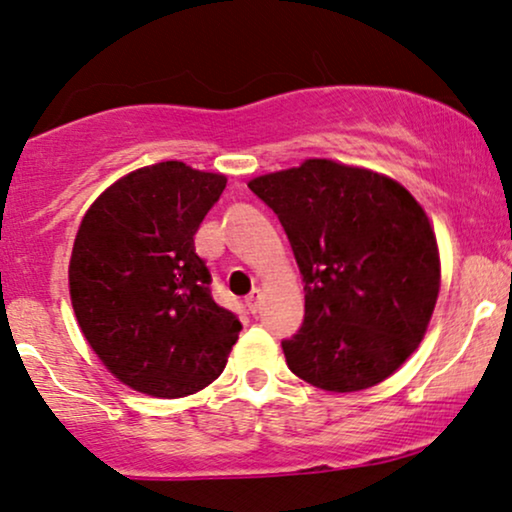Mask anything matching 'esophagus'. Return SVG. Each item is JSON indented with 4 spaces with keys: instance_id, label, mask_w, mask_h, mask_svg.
<instances>
[{
    "instance_id": "1",
    "label": "esophagus",
    "mask_w": 512,
    "mask_h": 512,
    "mask_svg": "<svg viewBox=\"0 0 512 512\" xmlns=\"http://www.w3.org/2000/svg\"><path fill=\"white\" fill-rule=\"evenodd\" d=\"M260 300H262V293L257 288L245 297V307H248L250 314H257V309H260Z\"/></svg>"
}]
</instances>
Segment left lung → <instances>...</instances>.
<instances>
[{
  "instance_id": "obj_1",
  "label": "left lung",
  "mask_w": 512,
  "mask_h": 512,
  "mask_svg": "<svg viewBox=\"0 0 512 512\" xmlns=\"http://www.w3.org/2000/svg\"><path fill=\"white\" fill-rule=\"evenodd\" d=\"M281 219L304 281V323L286 364L326 392L383 383L416 352L442 264L423 205L366 167L309 158L248 181Z\"/></svg>"
}]
</instances>
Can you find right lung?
Wrapping results in <instances>:
<instances>
[{"instance_id":"obj_1","label":"right lung","mask_w":512,"mask_h":512,"mask_svg":"<svg viewBox=\"0 0 512 512\" xmlns=\"http://www.w3.org/2000/svg\"><path fill=\"white\" fill-rule=\"evenodd\" d=\"M219 172L165 160L125 174L84 212L68 267L77 326L122 385L148 397L196 394L222 375L241 321L210 293L200 222Z\"/></svg>"}]
</instances>
